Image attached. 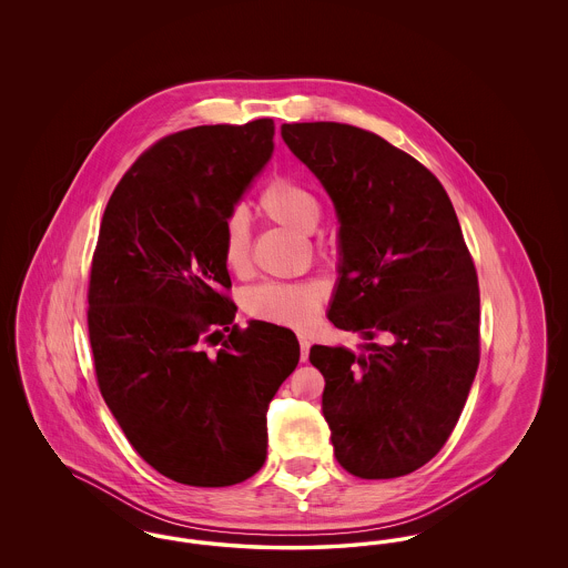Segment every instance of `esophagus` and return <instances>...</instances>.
I'll return each mask as SVG.
<instances>
[{"label":"esophagus","mask_w":568,"mask_h":568,"mask_svg":"<svg viewBox=\"0 0 568 568\" xmlns=\"http://www.w3.org/2000/svg\"><path fill=\"white\" fill-rule=\"evenodd\" d=\"M300 341V359L306 362L308 359V349H311V338L306 334H297Z\"/></svg>","instance_id":"1"}]
</instances>
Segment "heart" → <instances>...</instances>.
Segmentation results:
<instances>
[{"label":"heart","instance_id":"1","mask_svg":"<svg viewBox=\"0 0 568 568\" xmlns=\"http://www.w3.org/2000/svg\"><path fill=\"white\" fill-rule=\"evenodd\" d=\"M255 206L260 215L271 219L297 234H308L320 221V200L302 181L287 174H274L262 187ZM221 257L227 271L243 274L251 264V232L241 213H232L223 221ZM325 300V287L320 281L278 283L266 281L244 292L246 315L268 324L306 327Z\"/></svg>","mask_w":568,"mask_h":568}]
</instances>
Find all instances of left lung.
Returning <instances> with one entry per match:
<instances>
[{
	"label": "left lung",
	"mask_w": 568,
	"mask_h": 568,
	"mask_svg": "<svg viewBox=\"0 0 568 568\" xmlns=\"http://www.w3.org/2000/svg\"><path fill=\"white\" fill-rule=\"evenodd\" d=\"M281 135L341 221L327 320L364 338L308 355L334 456L359 479L403 477L443 449L479 366V281L458 216L433 172L381 135L334 121Z\"/></svg>",
	"instance_id": "1"
}]
</instances>
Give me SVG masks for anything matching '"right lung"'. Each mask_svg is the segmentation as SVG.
<instances>
[{"mask_svg": "<svg viewBox=\"0 0 568 568\" xmlns=\"http://www.w3.org/2000/svg\"><path fill=\"white\" fill-rule=\"evenodd\" d=\"M272 135V119L165 135L102 216L87 292L98 387L138 456L176 484L234 486L264 466L268 405L300 359L287 327L234 324L221 257Z\"/></svg>", "mask_w": 568, "mask_h": 568, "instance_id": "right-lung-1", "label": "right lung"}]
</instances>
